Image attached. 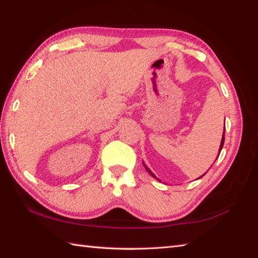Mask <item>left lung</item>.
I'll return each instance as SVG.
<instances>
[{"mask_svg": "<svg viewBox=\"0 0 258 258\" xmlns=\"http://www.w3.org/2000/svg\"><path fill=\"white\" fill-rule=\"evenodd\" d=\"M223 145H224V134H223V137H222V141H221V146H220V151H219V152H221L222 148H223ZM219 154H220V153H219ZM146 169L149 171V173H150L153 177H156V175H154L153 173H151V172H150V170H149L148 168H146ZM203 175H204V174H203ZM203 175H202V176H203ZM202 176H200V177H202ZM200 177H199V179H200ZM158 180H159V179H158Z\"/></svg>", "mask_w": 258, "mask_h": 258, "instance_id": "left-lung-1", "label": "left lung"}]
</instances>
